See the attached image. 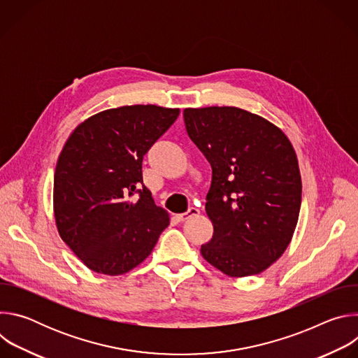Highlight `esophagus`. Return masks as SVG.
<instances>
[{
    "mask_svg": "<svg viewBox=\"0 0 358 358\" xmlns=\"http://www.w3.org/2000/svg\"><path fill=\"white\" fill-rule=\"evenodd\" d=\"M198 214H199V210L195 208V207H191V208H188L187 213L178 214L177 218H178V221H185V220H188V218H191V217H195V215H198Z\"/></svg>",
    "mask_w": 358,
    "mask_h": 358,
    "instance_id": "obj_1",
    "label": "esophagus"
}]
</instances>
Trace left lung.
Masks as SVG:
<instances>
[{"label":"left lung","mask_w":358,"mask_h":358,"mask_svg":"<svg viewBox=\"0 0 358 358\" xmlns=\"http://www.w3.org/2000/svg\"><path fill=\"white\" fill-rule=\"evenodd\" d=\"M184 122L213 169L206 211L214 235L201 255L231 278L264 272L282 257L299 220L301 178L292 143L239 108L185 109Z\"/></svg>","instance_id":"obj_1"}]
</instances>
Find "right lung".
I'll list each match as a JSON object with an SVG mask.
<instances>
[{
  "mask_svg": "<svg viewBox=\"0 0 358 358\" xmlns=\"http://www.w3.org/2000/svg\"><path fill=\"white\" fill-rule=\"evenodd\" d=\"M178 115L180 109L156 105L109 109L66 140L54 177L55 221L64 242L93 272L127 273L169 227V214L143 184L141 164Z\"/></svg>",
  "mask_w": 358,
  "mask_h": 358,
  "instance_id": "obj_1",
  "label": "right lung"
}]
</instances>
